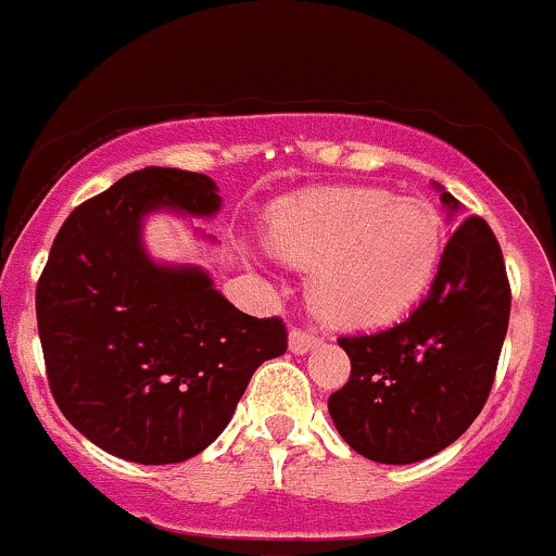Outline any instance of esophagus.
Returning <instances> with one entry per match:
<instances>
[{
    "instance_id": "esophagus-1",
    "label": "esophagus",
    "mask_w": 556,
    "mask_h": 556,
    "mask_svg": "<svg viewBox=\"0 0 556 556\" xmlns=\"http://www.w3.org/2000/svg\"><path fill=\"white\" fill-rule=\"evenodd\" d=\"M320 342H324V337H320L318 331H307V328H300V326L291 328L289 333V348L291 352H296V355H304V352L318 348Z\"/></svg>"
}]
</instances>
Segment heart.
I'll list each match as a JSON object with an SVG mask.
<instances>
[{
    "label": "heart",
    "instance_id": "1",
    "mask_svg": "<svg viewBox=\"0 0 556 556\" xmlns=\"http://www.w3.org/2000/svg\"><path fill=\"white\" fill-rule=\"evenodd\" d=\"M267 236L280 256L313 267L309 296L342 326H381L408 313L445 252V223L429 201L363 185L280 201Z\"/></svg>",
    "mask_w": 556,
    "mask_h": 556
}]
</instances>
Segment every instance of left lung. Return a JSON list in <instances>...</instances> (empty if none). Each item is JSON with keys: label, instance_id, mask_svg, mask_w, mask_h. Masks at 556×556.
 I'll return each mask as SVG.
<instances>
[{"label": "left lung", "instance_id": "8db88e82", "mask_svg": "<svg viewBox=\"0 0 556 556\" xmlns=\"http://www.w3.org/2000/svg\"><path fill=\"white\" fill-rule=\"evenodd\" d=\"M443 201L458 208L451 193ZM509 309L498 241L469 214L447 238L427 300L403 324L337 339L352 371L328 414L352 451L414 464L462 438L491 395Z\"/></svg>", "mask_w": 556, "mask_h": 556}]
</instances>
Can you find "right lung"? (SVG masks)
Returning <instances> with one entry per match:
<instances>
[{
  "mask_svg": "<svg viewBox=\"0 0 556 556\" xmlns=\"http://www.w3.org/2000/svg\"><path fill=\"white\" fill-rule=\"evenodd\" d=\"M159 206L214 214L217 185L166 166L122 177L68 214L37 283L58 408L137 464H177L212 445L252 374L289 348L280 318L241 313L195 267L148 260L140 219Z\"/></svg>",
  "mask_w": 556,
  "mask_h": 556,
  "instance_id": "1",
  "label": "right lung"
}]
</instances>
